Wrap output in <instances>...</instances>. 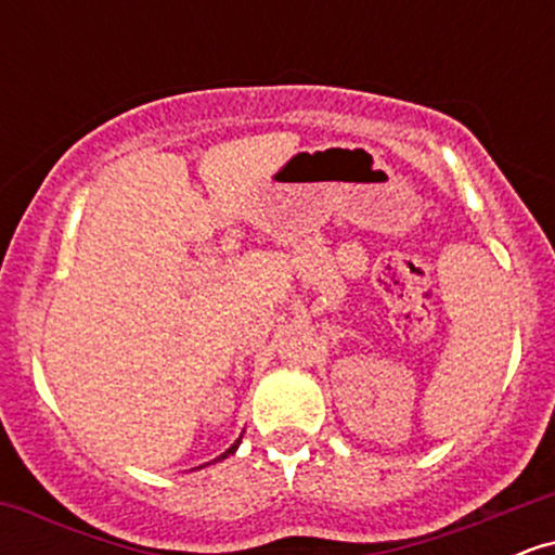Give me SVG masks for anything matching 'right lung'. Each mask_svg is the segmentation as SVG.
I'll return each mask as SVG.
<instances>
[{
    "instance_id": "add662e5",
    "label": "right lung",
    "mask_w": 555,
    "mask_h": 555,
    "mask_svg": "<svg viewBox=\"0 0 555 555\" xmlns=\"http://www.w3.org/2000/svg\"><path fill=\"white\" fill-rule=\"evenodd\" d=\"M237 446H240V441H234V443H232V446H229V449L224 451V454H221V456H219V460H227V456H229V454H234V451H237ZM219 460H214V462H219Z\"/></svg>"
}]
</instances>
